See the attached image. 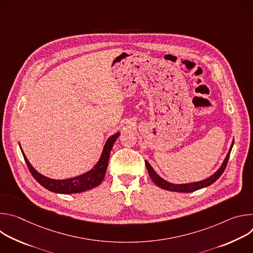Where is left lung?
Wrapping results in <instances>:
<instances>
[{"label": "left lung", "mask_w": 253, "mask_h": 253, "mask_svg": "<svg viewBox=\"0 0 253 253\" xmlns=\"http://www.w3.org/2000/svg\"><path fill=\"white\" fill-rule=\"evenodd\" d=\"M233 143L234 141H232V144L230 146V149L223 161V163L221 164V166L219 167V169L216 171L214 174H212L211 176H209L208 178L204 179V180H201V181H198V182H192V183H185V184H174V183H170L168 181H166V180H164L163 178H161L155 171L154 169L152 168V166L147 162L145 161V165H146V168L148 170V173H149V176L151 177L152 181L157 185L159 186L160 188L164 189V190H169V191H174V192H184V193H189V192H193V191H196L198 189H201V188H204V187H207L209 185H211L212 183H214L216 180H217L221 174L224 172L225 168H226V165H227V162H228V159H229V155H230V152H231V149H232V146H233Z\"/></svg>", "instance_id": "left-lung-1"}]
</instances>
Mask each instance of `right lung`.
Wrapping results in <instances>:
<instances>
[{
    "mask_svg": "<svg viewBox=\"0 0 253 253\" xmlns=\"http://www.w3.org/2000/svg\"><path fill=\"white\" fill-rule=\"evenodd\" d=\"M119 135H120V133H116L107 139L99 161L90 171H88L82 175L73 177V178L63 179V180L51 179V178L46 177V176L42 175L41 173H39L31 165V163L27 159L26 155L24 154L23 150L22 149L21 150H22L24 159L26 161V164H27L31 174L43 187H45L46 189H48L52 192L61 193V194L80 193V192H84L86 190H90L92 188L97 187L103 181V179L106 174L107 167H108V161H109L112 147L114 145L115 141L119 137ZM20 148H21V146H20Z\"/></svg>",
    "mask_w": 253,
    "mask_h": 253,
    "instance_id": "1",
    "label": "right lung"
}]
</instances>
